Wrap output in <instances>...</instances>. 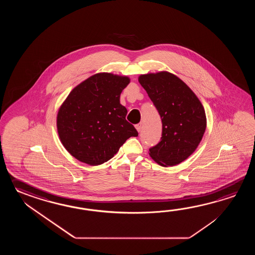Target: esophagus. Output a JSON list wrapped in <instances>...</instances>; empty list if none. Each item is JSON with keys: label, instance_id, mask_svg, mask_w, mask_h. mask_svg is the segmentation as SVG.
Returning <instances> with one entry per match:
<instances>
[{"label": "esophagus", "instance_id": "obj_1", "mask_svg": "<svg viewBox=\"0 0 255 255\" xmlns=\"http://www.w3.org/2000/svg\"><path fill=\"white\" fill-rule=\"evenodd\" d=\"M135 128H136V130H137L138 132H140L141 129H142V123H139V124L135 125Z\"/></svg>", "mask_w": 255, "mask_h": 255}]
</instances>
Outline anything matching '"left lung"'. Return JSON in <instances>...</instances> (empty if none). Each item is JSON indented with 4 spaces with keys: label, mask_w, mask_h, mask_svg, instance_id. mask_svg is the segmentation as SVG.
Returning a JSON list of instances; mask_svg holds the SVG:
<instances>
[{
    "label": "left lung",
    "mask_w": 255,
    "mask_h": 255,
    "mask_svg": "<svg viewBox=\"0 0 255 255\" xmlns=\"http://www.w3.org/2000/svg\"><path fill=\"white\" fill-rule=\"evenodd\" d=\"M162 121L160 142L148 154L163 166H175L195 151L206 129L205 110L200 99L178 76L161 71L138 76Z\"/></svg>",
    "instance_id": "8db88e82"
}]
</instances>
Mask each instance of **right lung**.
Here are the masks:
<instances>
[{
  "label": "right lung",
  "mask_w": 255,
  "mask_h": 255,
  "mask_svg": "<svg viewBox=\"0 0 255 255\" xmlns=\"http://www.w3.org/2000/svg\"><path fill=\"white\" fill-rule=\"evenodd\" d=\"M128 76L98 73L77 85L61 105L56 117L60 140L81 162L98 166L107 162L130 136H137L126 120L128 110L120 95Z\"/></svg>",
  "instance_id": "1"
}]
</instances>
